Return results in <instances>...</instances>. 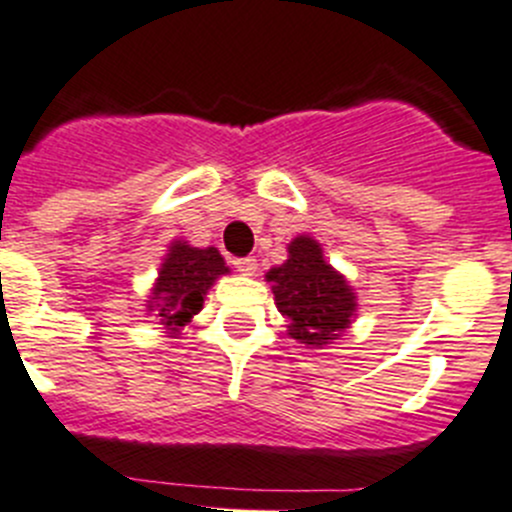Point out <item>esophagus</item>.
Returning <instances> with one entry per match:
<instances>
[{"label": "esophagus", "instance_id": "1", "mask_svg": "<svg viewBox=\"0 0 512 512\" xmlns=\"http://www.w3.org/2000/svg\"><path fill=\"white\" fill-rule=\"evenodd\" d=\"M234 267H237L242 275H255L257 260L255 257H240V260H234Z\"/></svg>", "mask_w": 512, "mask_h": 512}]
</instances>
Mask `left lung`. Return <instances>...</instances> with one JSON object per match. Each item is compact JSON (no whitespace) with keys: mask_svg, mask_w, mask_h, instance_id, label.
<instances>
[{"mask_svg":"<svg viewBox=\"0 0 512 512\" xmlns=\"http://www.w3.org/2000/svg\"><path fill=\"white\" fill-rule=\"evenodd\" d=\"M280 313L288 318V336L308 348L336 341L356 315V293L341 272L323 257V247L300 234L288 245V260L265 275Z\"/></svg>","mask_w":512,"mask_h":512,"instance_id":"obj_1","label":"left lung"}]
</instances>
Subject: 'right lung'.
<instances>
[{
    "label": "right lung",
    "mask_w": 512,
    "mask_h": 512,
    "mask_svg": "<svg viewBox=\"0 0 512 512\" xmlns=\"http://www.w3.org/2000/svg\"><path fill=\"white\" fill-rule=\"evenodd\" d=\"M227 272L229 267L224 265V257L219 255L217 247L199 250L181 240L171 242L146 310L154 313L159 326H164L166 333L174 338L202 310L204 295L214 280Z\"/></svg>",
    "instance_id": "1"
}]
</instances>
